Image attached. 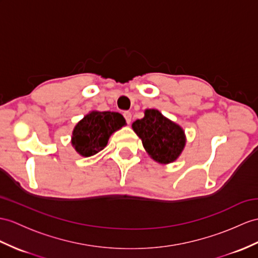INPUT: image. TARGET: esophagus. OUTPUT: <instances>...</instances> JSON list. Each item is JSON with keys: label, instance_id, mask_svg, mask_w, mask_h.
I'll list each match as a JSON object with an SVG mask.
<instances>
[{"label": "esophagus", "instance_id": "obj_1", "mask_svg": "<svg viewBox=\"0 0 258 258\" xmlns=\"http://www.w3.org/2000/svg\"><path fill=\"white\" fill-rule=\"evenodd\" d=\"M123 117H124V119H125V121H127V123H130V121H131V112L130 111H124L123 112Z\"/></svg>", "mask_w": 258, "mask_h": 258}]
</instances>
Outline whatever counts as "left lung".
I'll return each mask as SVG.
<instances>
[{"instance_id":"1","label":"left lung","mask_w":258,"mask_h":258,"mask_svg":"<svg viewBox=\"0 0 258 258\" xmlns=\"http://www.w3.org/2000/svg\"><path fill=\"white\" fill-rule=\"evenodd\" d=\"M133 129L148 154L161 164L176 161L185 148L184 130L156 109H146L144 117L133 123Z\"/></svg>"}]
</instances>
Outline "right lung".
Returning a JSON list of instances; mask_svg holds the SVG:
<instances>
[{
    "label": "right lung",
    "instance_id": "obj_1",
    "mask_svg": "<svg viewBox=\"0 0 258 258\" xmlns=\"http://www.w3.org/2000/svg\"><path fill=\"white\" fill-rule=\"evenodd\" d=\"M124 124L119 112L91 111L74 127L71 143L80 155L89 158L107 146L109 137Z\"/></svg>",
    "mask_w": 258,
    "mask_h": 258
}]
</instances>
